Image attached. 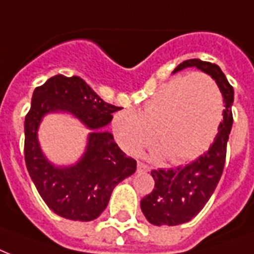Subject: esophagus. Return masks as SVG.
Here are the masks:
<instances>
[{"label":"esophagus","mask_w":254,"mask_h":254,"mask_svg":"<svg viewBox=\"0 0 254 254\" xmlns=\"http://www.w3.org/2000/svg\"><path fill=\"white\" fill-rule=\"evenodd\" d=\"M137 171H149V167L143 162H137Z\"/></svg>","instance_id":"1"}]
</instances>
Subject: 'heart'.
Here are the masks:
<instances>
[{
  "instance_id": "1",
  "label": "heart",
  "mask_w": 254,
  "mask_h": 254,
  "mask_svg": "<svg viewBox=\"0 0 254 254\" xmlns=\"http://www.w3.org/2000/svg\"><path fill=\"white\" fill-rule=\"evenodd\" d=\"M223 118V95L204 72L176 76L155 91L141 113L122 110L114 131L127 152L156 141L168 160L184 163L202 154L213 140Z\"/></svg>"
}]
</instances>
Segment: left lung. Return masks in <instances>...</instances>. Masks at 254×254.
<instances>
[{"instance_id": "obj_1", "label": "left lung", "mask_w": 254, "mask_h": 254, "mask_svg": "<svg viewBox=\"0 0 254 254\" xmlns=\"http://www.w3.org/2000/svg\"><path fill=\"white\" fill-rule=\"evenodd\" d=\"M186 67L200 68L216 80L225 109L215 141L201 156L186 166L151 171L155 187L151 193L141 198L140 208L145 219L154 225H179L193 219L215 192L227 158V143L233 123V87L217 64L188 60L179 64L174 72Z\"/></svg>"}]
</instances>
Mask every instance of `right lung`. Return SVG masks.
I'll return each instance as SVG.
<instances>
[{
	"label": "right lung",
	"instance_id": "right-lung-1",
	"mask_svg": "<svg viewBox=\"0 0 254 254\" xmlns=\"http://www.w3.org/2000/svg\"><path fill=\"white\" fill-rule=\"evenodd\" d=\"M119 110L75 75L58 74L34 90L25 117V163L38 193L54 213L75 221L96 219L107 207L115 186L136 171V160L103 131ZM52 111H67L93 129L84 158L75 166L57 169L39 148L38 126Z\"/></svg>",
	"mask_w": 254,
	"mask_h": 254
}]
</instances>
